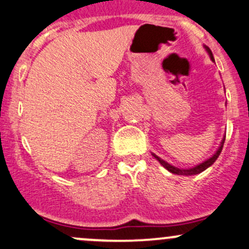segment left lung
I'll list each match as a JSON object with an SVG mask.
<instances>
[{"instance_id": "obj_1", "label": "left lung", "mask_w": 249, "mask_h": 249, "mask_svg": "<svg viewBox=\"0 0 249 249\" xmlns=\"http://www.w3.org/2000/svg\"><path fill=\"white\" fill-rule=\"evenodd\" d=\"M207 50H208V52H209L210 58H211V59L213 60V53H211V51H210L209 49H208V47H207ZM223 143H224V139H223V140H222L220 148L217 149V152H216V153L213 154V156L211 157L210 159L205 160V161H204V162H202V164L197 165V166H195V167H192V168H189V170H183V168H178V167L172 166V165L167 164V162L165 161V160H162L161 158H159L158 156H156V154H153V157L156 158V159L158 160V161H159L160 164H161L162 166H164L165 168H166L167 171H170V172L175 173V175H180V176H192V175H198V173L203 172V171H204V170H207L208 167L211 166V165H213V162L216 161V159H217L218 156H220V153H221L222 148H223Z\"/></svg>"}]
</instances>
